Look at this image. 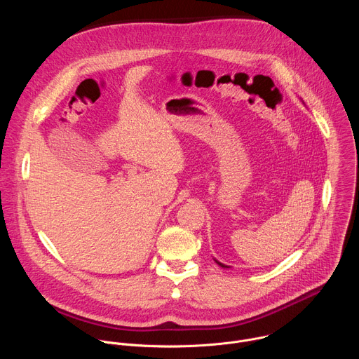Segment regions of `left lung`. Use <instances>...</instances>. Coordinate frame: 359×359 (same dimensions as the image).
Instances as JSON below:
<instances>
[{"instance_id": "1", "label": "left lung", "mask_w": 359, "mask_h": 359, "mask_svg": "<svg viewBox=\"0 0 359 359\" xmlns=\"http://www.w3.org/2000/svg\"><path fill=\"white\" fill-rule=\"evenodd\" d=\"M216 263H217L220 267H223V269H229V266H224L223 263H219V262H216Z\"/></svg>"}]
</instances>
